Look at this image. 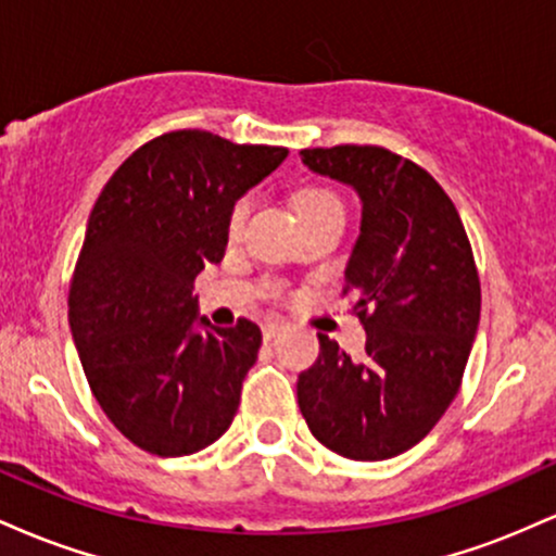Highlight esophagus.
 Here are the masks:
<instances>
[{
    "label": "esophagus",
    "instance_id": "esophagus-1",
    "mask_svg": "<svg viewBox=\"0 0 556 556\" xmlns=\"http://www.w3.org/2000/svg\"><path fill=\"white\" fill-rule=\"evenodd\" d=\"M285 327L287 324L282 321V318H264V324H261V334H264L266 342H271Z\"/></svg>",
    "mask_w": 556,
    "mask_h": 556
}]
</instances>
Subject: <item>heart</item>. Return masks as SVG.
<instances>
[{"mask_svg": "<svg viewBox=\"0 0 556 556\" xmlns=\"http://www.w3.org/2000/svg\"><path fill=\"white\" fill-rule=\"evenodd\" d=\"M251 203H253L251 195H240L238 201L229 206V214H227V232L229 235H235L242 227L248 212H251ZM295 203H298L300 216H303V222L311 219V216L321 214V212H329V208H342L340 198H337L327 188H303L298 193Z\"/></svg>", "mask_w": 556, "mask_h": 556, "instance_id": "heart-1", "label": "heart"}]
</instances>
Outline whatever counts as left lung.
Segmentation results:
<instances>
[{
  "instance_id": "8db88e82",
  "label": "left lung",
  "mask_w": 556,
  "mask_h": 556,
  "mask_svg": "<svg viewBox=\"0 0 556 556\" xmlns=\"http://www.w3.org/2000/svg\"><path fill=\"white\" fill-rule=\"evenodd\" d=\"M300 159L363 201L342 295H355L368 337L353 361L318 334L321 355L298 376L300 413L337 455L389 460L439 424L463 384L481 316L473 248L452 198L410 159L353 143Z\"/></svg>"
}]
</instances>
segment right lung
Masks as SVG:
<instances>
[{
	"label": "right lung",
	"mask_w": 556,
	"mask_h": 556,
	"mask_svg": "<svg viewBox=\"0 0 556 556\" xmlns=\"http://www.w3.org/2000/svg\"><path fill=\"white\" fill-rule=\"evenodd\" d=\"M285 156L282 146L172 130L132 151L96 198L70 329L101 410L151 455H193L238 413L261 329L198 318L193 285L225 256L229 206Z\"/></svg>",
	"instance_id": "right-lung-1"
}]
</instances>
